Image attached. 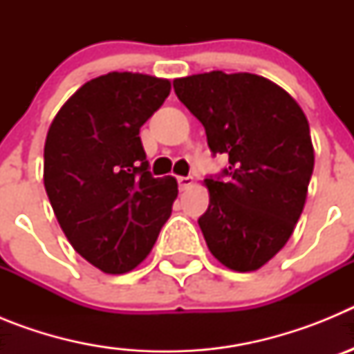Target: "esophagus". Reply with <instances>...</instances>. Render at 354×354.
<instances>
[{
	"label": "esophagus",
	"mask_w": 354,
	"mask_h": 354,
	"mask_svg": "<svg viewBox=\"0 0 354 354\" xmlns=\"http://www.w3.org/2000/svg\"><path fill=\"white\" fill-rule=\"evenodd\" d=\"M177 180H179V187L183 192H186V189H189L193 186V177H189V175L187 177H179Z\"/></svg>",
	"instance_id": "34e87169"
}]
</instances>
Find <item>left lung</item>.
Masks as SVG:
<instances>
[{
  "instance_id": "left-lung-1",
  "label": "left lung",
  "mask_w": 354,
  "mask_h": 354,
  "mask_svg": "<svg viewBox=\"0 0 354 354\" xmlns=\"http://www.w3.org/2000/svg\"><path fill=\"white\" fill-rule=\"evenodd\" d=\"M174 90L202 122L212 154L228 156L220 175L204 179L205 243L230 270H259L286 246L303 212L314 171L308 120L286 90L250 72L179 77Z\"/></svg>"
}]
</instances>
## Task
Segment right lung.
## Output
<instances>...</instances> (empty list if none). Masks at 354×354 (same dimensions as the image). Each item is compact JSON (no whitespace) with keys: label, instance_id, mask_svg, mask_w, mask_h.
Returning <instances> with one entry per match:
<instances>
[{"label":"right lung","instance_id":"right-lung-1","mask_svg":"<svg viewBox=\"0 0 354 354\" xmlns=\"http://www.w3.org/2000/svg\"><path fill=\"white\" fill-rule=\"evenodd\" d=\"M170 81L109 72L84 83L56 113L44 145V186L72 248L109 274L147 257L177 198L174 177L149 171L140 127Z\"/></svg>","mask_w":354,"mask_h":354}]
</instances>
